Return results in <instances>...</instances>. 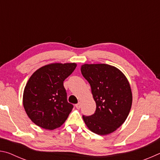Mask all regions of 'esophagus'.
<instances>
[{"label":"esophagus","mask_w":160,"mask_h":160,"mask_svg":"<svg viewBox=\"0 0 160 160\" xmlns=\"http://www.w3.org/2000/svg\"><path fill=\"white\" fill-rule=\"evenodd\" d=\"M81 105H82V103L79 102L77 104H75V107H76L77 109H80V108L81 107Z\"/></svg>","instance_id":"34e87169"}]
</instances>
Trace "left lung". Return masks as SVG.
Instances as JSON below:
<instances>
[{
	"label": "left lung",
	"instance_id": "obj_1",
	"mask_svg": "<svg viewBox=\"0 0 160 160\" xmlns=\"http://www.w3.org/2000/svg\"><path fill=\"white\" fill-rule=\"evenodd\" d=\"M83 77L90 83L96 110L92 115L82 116L90 131L107 135L116 131L128 117L132 105L129 82L122 72L107 64H85Z\"/></svg>",
	"mask_w": 160,
	"mask_h": 160
}]
</instances>
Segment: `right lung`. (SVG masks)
I'll return each mask as SVG.
<instances>
[{"mask_svg": "<svg viewBox=\"0 0 160 160\" xmlns=\"http://www.w3.org/2000/svg\"><path fill=\"white\" fill-rule=\"evenodd\" d=\"M75 63H53L43 66L29 78L23 94V106L32 121L44 129L63 124L73 105L68 102L63 81L74 71Z\"/></svg>", "mask_w": 160, "mask_h": 160, "instance_id": "right-lung-1", "label": "right lung"}]
</instances>
